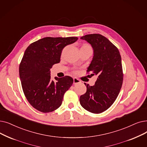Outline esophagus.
<instances>
[{
	"mask_svg": "<svg viewBox=\"0 0 147 147\" xmlns=\"http://www.w3.org/2000/svg\"><path fill=\"white\" fill-rule=\"evenodd\" d=\"M80 83H81V81L80 80H79L78 79H77L76 78H73V84L74 85H76L78 84H80Z\"/></svg>",
	"mask_w": 147,
	"mask_h": 147,
	"instance_id": "1",
	"label": "esophagus"
}]
</instances>
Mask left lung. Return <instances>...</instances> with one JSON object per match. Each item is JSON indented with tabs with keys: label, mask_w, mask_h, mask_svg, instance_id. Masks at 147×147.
<instances>
[{
	"label": "left lung",
	"mask_w": 147,
	"mask_h": 147,
	"mask_svg": "<svg viewBox=\"0 0 147 147\" xmlns=\"http://www.w3.org/2000/svg\"><path fill=\"white\" fill-rule=\"evenodd\" d=\"M80 39L86 41L92 47L93 57L88 71L97 76V79L93 86L85 83L86 92L80 97V103L86 111L100 113L112 106L122 86L121 57L118 49L100 34L86 35Z\"/></svg>",
	"instance_id": "left-lung-1"
}]
</instances>
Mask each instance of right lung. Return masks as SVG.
<instances>
[{"label": "right lung", "mask_w": 147, "mask_h": 147, "mask_svg": "<svg viewBox=\"0 0 147 147\" xmlns=\"http://www.w3.org/2000/svg\"><path fill=\"white\" fill-rule=\"evenodd\" d=\"M78 40V37H46L30 44L25 50L19 75L25 96L36 110L51 112L62 105L73 79L67 76L52 80L50 68L60 62L63 47Z\"/></svg>", "instance_id": "obj_1"}]
</instances>
